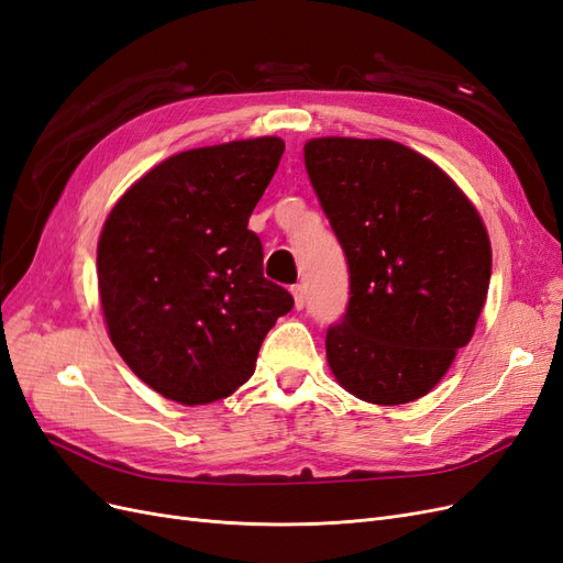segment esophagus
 <instances>
[{
	"mask_svg": "<svg viewBox=\"0 0 563 563\" xmlns=\"http://www.w3.org/2000/svg\"><path fill=\"white\" fill-rule=\"evenodd\" d=\"M290 294H294V300H296V307L302 309L305 307V286L302 284H296L294 288H290Z\"/></svg>",
	"mask_w": 563,
	"mask_h": 563,
	"instance_id": "1",
	"label": "esophagus"
}]
</instances>
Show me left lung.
Segmentation results:
<instances>
[{"label": "left lung", "mask_w": 563, "mask_h": 563, "mask_svg": "<svg viewBox=\"0 0 563 563\" xmlns=\"http://www.w3.org/2000/svg\"><path fill=\"white\" fill-rule=\"evenodd\" d=\"M305 167L349 265L328 365L365 402L426 396L487 300V228L448 174L391 140H309Z\"/></svg>", "instance_id": "8db88e82"}]
</instances>
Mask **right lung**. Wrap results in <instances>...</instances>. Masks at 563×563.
<instances>
[{"instance_id":"right-lung-1","label":"right lung","mask_w":563,"mask_h":563,"mask_svg":"<svg viewBox=\"0 0 563 563\" xmlns=\"http://www.w3.org/2000/svg\"><path fill=\"white\" fill-rule=\"evenodd\" d=\"M279 137L177 153L115 202L97 282L115 352L153 391L214 402L256 371L269 328L294 307L263 277L249 217L275 177Z\"/></svg>"}]
</instances>
